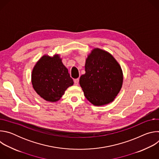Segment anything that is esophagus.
Wrapping results in <instances>:
<instances>
[{
  "label": "esophagus",
  "mask_w": 159,
  "mask_h": 159,
  "mask_svg": "<svg viewBox=\"0 0 159 159\" xmlns=\"http://www.w3.org/2000/svg\"><path fill=\"white\" fill-rule=\"evenodd\" d=\"M79 84V79H75L74 80V84L75 85H78Z\"/></svg>",
  "instance_id": "34e87169"
}]
</instances>
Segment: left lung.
I'll return each mask as SVG.
<instances>
[{
  "instance_id": "1",
  "label": "left lung",
  "mask_w": 159,
  "mask_h": 159,
  "mask_svg": "<svg viewBox=\"0 0 159 159\" xmlns=\"http://www.w3.org/2000/svg\"><path fill=\"white\" fill-rule=\"evenodd\" d=\"M85 71L79 83L87 100L95 106L114 100L123 84L121 66L114 57L104 50L94 49L86 60Z\"/></svg>"
}]
</instances>
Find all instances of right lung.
<instances>
[{"label":"right lung","instance_id":"1","mask_svg":"<svg viewBox=\"0 0 159 159\" xmlns=\"http://www.w3.org/2000/svg\"><path fill=\"white\" fill-rule=\"evenodd\" d=\"M31 79L37 94L50 102L58 101L65 90L74 84L68 69L58 55L41 57L34 67Z\"/></svg>","mask_w":159,"mask_h":159}]
</instances>
